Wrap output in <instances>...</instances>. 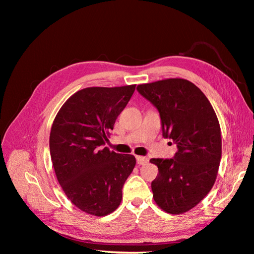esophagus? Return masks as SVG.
<instances>
[{
    "instance_id": "1",
    "label": "esophagus",
    "mask_w": 254,
    "mask_h": 254,
    "mask_svg": "<svg viewBox=\"0 0 254 254\" xmlns=\"http://www.w3.org/2000/svg\"><path fill=\"white\" fill-rule=\"evenodd\" d=\"M136 161L139 166L146 165L148 163V158L144 157V156H136Z\"/></svg>"
}]
</instances>
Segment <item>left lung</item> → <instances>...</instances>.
Listing matches in <instances>:
<instances>
[{"label": "left lung", "instance_id": "obj_1", "mask_svg": "<svg viewBox=\"0 0 254 254\" xmlns=\"http://www.w3.org/2000/svg\"><path fill=\"white\" fill-rule=\"evenodd\" d=\"M157 108L164 137L177 144L174 158H153L158 175L152 182L154 201L166 213L195 207L212 190L222 158V132L216 113L190 80L167 78L137 86Z\"/></svg>", "mask_w": 254, "mask_h": 254}]
</instances>
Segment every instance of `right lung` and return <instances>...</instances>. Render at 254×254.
Instances as JSON below:
<instances>
[{
	"instance_id": "right-lung-1",
	"label": "right lung",
	"mask_w": 254,
	"mask_h": 254,
	"mask_svg": "<svg viewBox=\"0 0 254 254\" xmlns=\"http://www.w3.org/2000/svg\"><path fill=\"white\" fill-rule=\"evenodd\" d=\"M135 86L80 89L52 123L49 146L57 179L72 204L93 216L119 207L122 187L136 164L133 155L102 147Z\"/></svg>"
}]
</instances>
